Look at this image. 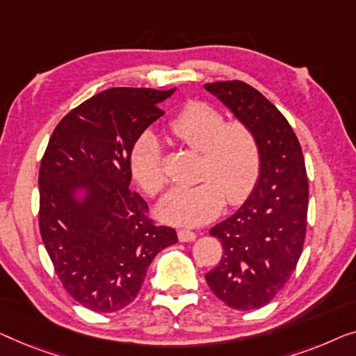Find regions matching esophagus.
<instances>
[{
  "label": "esophagus",
  "instance_id": "esophagus-1",
  "mask_svg": "<svg viewBox=\"0 0 356 356\" xmlns=\"http://www.w3.org/2000/svg\"><path fill=\"white\" fill-rule=\"evenodd\" d=\"M177 237L180 242H193L197 238V234L190 229H179L177 230Z\"/></svg>",
  "mask_w": 356,
  "mask_h": 356
}]
</instances>
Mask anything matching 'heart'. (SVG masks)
<instances>
[{"label": "heart", "mask_w": 356, "mask_h": 356, "mask_svg": "<svg viewBox=\"0 0 356 356\" xmlns=\"http://www.w3.org/2000/svg\"><path fill=\"white\" fill-rule=\"evenodd\" d=\"M168 130L185 147L202 152V182L169 192L159 203V216L177 224H200L216 216L224 198L237 204L247 197L261 169V147L250 124L226 121L213 104L192 99L171 118ZM129 164L145 192L152 197L161 193L168 179L161 145L153 134L138 135Z\"/></svg>", "instance_id": "b5f03b06"}]
</instances>
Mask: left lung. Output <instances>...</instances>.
Returning a JSON list of instances; mask_svg holds the SVG:
<instances>
[{
  "label": "left lung",
  "mask_w": 356,
  "mask_h": 356,
  "mask_svg": "<svg viewBox=\"0 0 356 356\" xmlns=\"http://www.w3.org/2000/svg\"><path fill=\"white\" fill-rule=\"evenodd\" d=\"M204 88L252 126L261 147V169L250 198L209 230L224 253L204 277L227 307L258 309L284 289L303 252L308 214L303 152L284 114L252 85L224 80Z\"/></svg>",
  "instance_id": "1"
}]
</instances>
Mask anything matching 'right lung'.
<instances>
[{"label": "right lung", "mask_w": 356, "mask_h": 356, "mask_svg": "<svg viewBox=\"0 0 356 356\" xmlns=\"http://www.w3.org/2000/svg\"><path fill=\"white\" fill-rule=\"evenodd\" d=\"M172 92L95 95L59 121L40 163V235L64 289L95 313L132 303L154 257L177 242L176 230L154 222L129 188L132 145ZM77 186L89 188L82 204L72 198Z\"/></svg>", "instance_id": "add662e5"}]
</instances>
